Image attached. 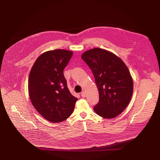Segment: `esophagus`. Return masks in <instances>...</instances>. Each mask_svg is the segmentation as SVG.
I'll use <instances>...</instances> for the list:
<instances>
[{"mask_svg":"<svg viewBox=\"0 0 160 160\" xmlns=\"http://www.w3.org/2000/svg\"><path fill=\"white\" fill-rule=\"evenodd\" d=\"M81 96H82L83 98L86 97V93H85V91H82V93H81Z\"/></svg>","mask_w":160,"mask_h":160,"instance_id":"esophagus-1","label":"esophagus"}]
</instances>
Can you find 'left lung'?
Wrapping results in <instances>:
<instances>
[{
    "mask_svg": "<svg viewBox=\"0 0 160 160\" xmlns=\"http://www.w3.org/2000/svg\"><path fill=\"white\" fill-rule=\"evenodd\" d=\"M82 59L95 78L99 102L94 111L99 116L112 119L128 105L133 93V80L121 58L104 49L95 48L83 53Z\"/></svg>",
    "mask_w": 160,
    "mask_h": 160,
    "instance_id": "left-lung-1",
    "label": "left lung"
}]
</instances>
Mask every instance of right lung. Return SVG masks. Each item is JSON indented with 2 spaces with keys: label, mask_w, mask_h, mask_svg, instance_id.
I'll return each mask as SVG.
<instances>
[{
  "label": "right lung",
  "mask_w": 160,
  "mask_h": 160,
  "mask_svg": "<svg viewBox=\"0 0 160 160\" xmlns=\"http://www.w3.org/2000/svg\"><path fill=\"white\" fill-rule=\"evenodd\" d=\"M72 56V51L63 49L45 52L38 58L30 71L28 93L32 104L50 122L67 119L78 100L70 93L63 75Z\"/></svg>",
  "instance_id": "right-lung-1"
}]
</instances>
